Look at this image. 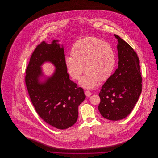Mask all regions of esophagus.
<instances>
[{"label":"esophagus","mask_w":158,"mask_h":158,"mask_svg":"<svg viewBox=\"0 0 158 158\" xmlns=\"http://www.w3.org/2000/svg\"><path fill=\"white\" fill-rule=\"evenodd\" d=\"M85 95H86L88 97H90V95H91V92H90L89 90H86V91H85Z\"/></svg>","instance_id":"obj_1"}]
</instances>
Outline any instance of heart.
I'll return each instance as SVG.
<instances>
[{"instance_id": "1", "label": "heart", "mask_w": 158, "mask_h": 158, "mask_svg": "<svg viewBox=\"0 0 158 158\" xmlns=\"http://www.w3.org/2000/svg\"><path fill=\"white\" fill-rule=\"evenodd\" d=\"M71 56L65 58L68 72L75 80H79L85 71L80 84L86 88H94L99 81L108 78L115 63L113 48L109 43L97 38H85L76 41L71 49Z\"/></svg>"}]
</instances>
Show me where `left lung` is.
I'll return each instance as SVG.
<instances>
[{
    "label": "left lung",
    "instance_id": "obj_1",
    "mask_svg": "<svg viewBox=\"0 0 158 158\" xmlns=\"http://www.w3.org/2000/svg\"><path fill=\"white\" fill-rule=\"evenodd\" d=\"M117 39L118 68L102 86L99 111L108 120L117 121L131 112L142 92L139 59L133 48L114 34Z\"/></svg>",
    "mask_w": 158,
    "mask_h": 158
}]
</instances>
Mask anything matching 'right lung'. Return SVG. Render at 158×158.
<instances>
[{
    "mask_svg": "<svg viewBox=\"0 0 158 158\" xmlns=\"http://www.w3.org/2000/svg\"><path fill=\"white\" fill-rule=\"evenodd\" d=\"M59 41H43L37 45L26 70L25 83L39 116L54 127L63 130L76 122L78 106L86 96L82 88L69 79L63 45ZM45 62L52 63L56 69L52 76L41 81L44 76L41 66Z\"/></svg>",
    "mask_w": 158,
    "mask_h": 158,
    "instance_id": "obj_1",
    "label": "right lung"
}]
</instances>
